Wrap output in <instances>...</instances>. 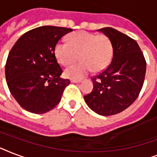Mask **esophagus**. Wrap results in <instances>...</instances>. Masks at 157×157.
I'll return each instance as SVG.
<instances>
[{"mask_svg":"<svg viewBox=\"0 0 157 157\" xmlns=\"http://www.w3.org/2000/svg\"><path fill=\"white\" fill-rule=\"evenodd\" d=\"M81 81V80H71V83H80Z\"/></svg>","mask_w":157,"mask_h":157,"instance_id":"esophagus-1","label":"esophagus"}]
</instances>
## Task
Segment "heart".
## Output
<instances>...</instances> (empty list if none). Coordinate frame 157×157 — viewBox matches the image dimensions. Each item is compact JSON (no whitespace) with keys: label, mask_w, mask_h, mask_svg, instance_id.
I'll return each instance as SVG.
<instances>
[{"label":"heart","mask_w":157,"mask_h":157,"mask_svg":"<svg viewBox=\"0 0 157 157\" xmlns=\"http://www.w3.org/2000/svg\"><path fill=\"white\" fill-rule=\"evenodd\" d=\"M113 48L109 37L86 31L70 35L67 43L59 41L54 46V55L59 63L67 66L77 59L81 61L64 70L70 79H81L90 72L103 71L112 60Z\"/></svg>","instance_id":"obj_1"}]
</instances>
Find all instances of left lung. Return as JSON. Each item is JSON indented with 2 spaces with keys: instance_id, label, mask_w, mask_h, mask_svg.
Wrapping results in <instances>:
<instances>
[{
  "instance_id": "left-lung-1",
  "label": "left lung",
  "mask_w": 157,
  "mask_h": 157,
  "mask_svg": "<svg viewBox=\"0 0 157 157\" xmlns=\"http://www.w3.org/2000/svg\"><path fill=\"white\" fill-rule=\"evenodd\" d=\"M112 41V63L92 77L94 88L84 99L92 111L112 116L129 107L138 98L146 74L147 63L138 43L112 28L98 29Z\"/></svg>"
}]
</instances>
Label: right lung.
<instances>
[{"mask_svg": "<svg viewBox=\"0 0 157 157\" xmlns=\"http://www.w3.org/2000/svg\"><path fill=\"white\" fill-rule=\"evenodd\" d=\"M72 29L42 26L24 33L9 53L6 78L11 94L28 112L43 114L61 100L69 80L60 78L54 46Z\"/></svg>", "mask_w": 157, "mask_h": 157, "instance_id": "add662e5", "label": "right lung"}]
</instances>
